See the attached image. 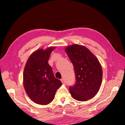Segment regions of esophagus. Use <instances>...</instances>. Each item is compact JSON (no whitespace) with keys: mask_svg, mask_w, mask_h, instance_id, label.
Wrapping results in <instances>:
<instances>
[{"mask_svg":"<svg viewBox=\"0 0 125 125\" xmlns=\"http://www.w3.org/2000/svg\"><path fill=\"white\" fill-rule=\"evenodd\" d=\"M61 82H62V83H63V84H65V81H64V79H61Z\"/></svg>","mask_w":125,"mask_h":125,"instance_id":"34e87169","label":"esophagus"}]
</instances>
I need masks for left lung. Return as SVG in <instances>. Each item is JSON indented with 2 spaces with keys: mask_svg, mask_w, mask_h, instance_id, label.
I'll list each match as a JSON object with an SVG mask.
<instances>
[{
  "mask_svg": "<svg viewBox=\"0 0 125 125\" xmlns=\"http://www.w3.org/2000/svg\"><path fill=\"white\" fill-rule=\"evenodd\" d=\"M65 51L73 63L76 83L70 86L69 91L74 99L86 101L94 97L100 88L103 72L97 57L84 46L73 44Z\"/></svg>",
  "mask_w": 125,
  "mask_h": 125,
  "instance_id": "1",
  "label": "left lung"
}]
</instances>
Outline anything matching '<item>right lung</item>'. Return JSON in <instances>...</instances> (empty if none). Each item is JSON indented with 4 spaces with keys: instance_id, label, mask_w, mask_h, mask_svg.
<instances>
[{
    "instance_id": "1",
    "label": "right lung",
    "mask_w": 125,
    "mask_h": 125,
    "mask_svg": "<svg viewBox=\"0 0 125 125\" xmlns=\"http://www.w3.org/2000/svg\"><path fill=\"white\" fill-rule=\"evenodd\" d=\"M56 47L38 49L31 54L23 71V86L27 95L35 103L47 105L53 100L62 83L55 78L48 61Z\"/></svg>"
}]
</instances>
